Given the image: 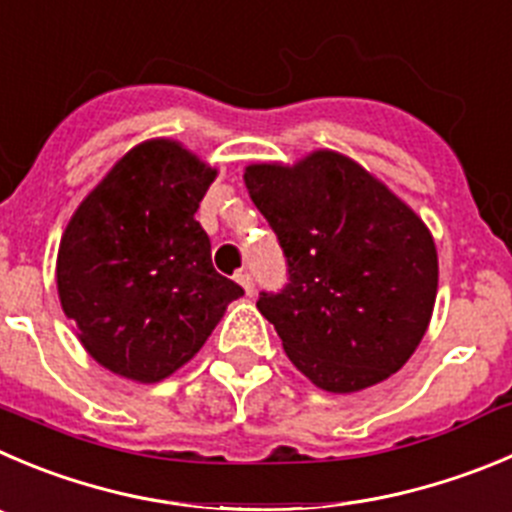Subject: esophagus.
I'll return each mask as SVG.
<instances>
[{"label": "esophagus", "mask_w": 512, "mask_h": 512, "mask_svg": "<svg viewBox=\"0 0 512 512\" xmlns=\"http://www.w3.org/2000/svg\"><path fill=\"white\" fill-rule=\"evenodd\" d=\"M237 283L245 288L247 295H255V280H252L250 272H237Z\"/></svg>", "instance_id": "1"}]
</instances>
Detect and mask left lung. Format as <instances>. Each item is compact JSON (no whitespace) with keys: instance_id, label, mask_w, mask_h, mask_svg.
I'll return each instance as SVG.
<instances>
[{"instance_id":"left-lung-1","label":"left lung","mask_w":512,"mask_h":512,"mask_svg":"<svg viewBox=\"0 0 512 512\" xmlns=\"http://www.w3.org/2000/svg\"><path fill=\"white\" fill-rule=\"evenodd\" d=\"M245 186L288 262L257 308L315 386L351 394L407 364L432 318L437 247L427 224L336 151L252 164Z\"/></svg>"}]
</instances>
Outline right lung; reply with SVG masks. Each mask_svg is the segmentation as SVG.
<instances>
[{"instance_id":"right-lung-1","label":"right lung","mask_w":512,"mask_h":512,"mask_svg":"<svg viewBox=\"0 0 512 512\" xmlns=\"http://www.w3.org/2000/svg\"><path fill=\"white\" fill-rule=\"evenodd\" d=\"M217 171L169 138L131 148L65 227L57 293L85 351L108 371L156 384L212 336L245 295L212 265L194 219Z\"/></svg>"}]
</instances>
